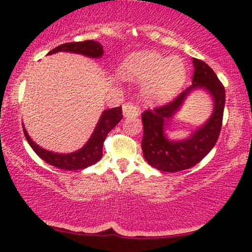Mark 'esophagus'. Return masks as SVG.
<instances>
[{"label":"esophagus","mask_w":252,"mask_h":252,"mask_svg":"<svg viewBox=\"0 0 252 252\" xmlns=\"http://www.w3.org/2000/svg\"><path fill=\"white\" fill-rule=\"evenodd\" d=\"M123 113L124 117H126V118H134V117H137L140 115V111L132 103H125L123 105Z\"/></svg>","instance_id":"esophagus-1"}]
</instances>
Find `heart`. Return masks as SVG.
I'll use <instances>...</instances> for the list:
<instances>
[{"label":"heart","instance_id":"1","mask_svg":"<svg viewBox=\"0 0 252 252\" xmlns=\"http://www.w3.org/2000/svg\"><path fill=\"white\" fill-rule=\"evenodd\" d=\"M187 73V66L182 58L167 57L156 50L133 53L120 66L123 79L143 81L141 86L142 97L155 104L171 101L184 87Z\"/></svg>","mask_w":252,"mask_h":252}]
</instances>
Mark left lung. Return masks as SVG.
Masks as SVG:
<instances>
[{"label": "left lung", "instance_id": "1", "mask_svg": "<svg viewBox=\"0 0 252 252\" xmlns=\"http://www.w3.org/2000/svg\"><path fill=\"white\" fill-rule=\"evenodd\" d=\"M192 85L168 104L142 113L143 157L148 164L163 172L190 168L208 155L218 140L225 108V88L217 74L203 61L192 60ZM204 90L212 96L214 109L210 118L184 140H171L164 130L180 111L188 96L195 90Z\"/></svg>", "mask_w": 252, "mask_h": 252}]
</instances>
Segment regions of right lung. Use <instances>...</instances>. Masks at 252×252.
<instances>
[{
    "label": "right lung",
    "mask_w": 252,
    "mask_h": 252,
    "mask_svg": "<svg viewBox=\"0 0 252 252\" xmlns=\"http://www.w3.org/2000/svg\"><path fill=\"white\" fill-rule=\"evenodd\" d=\"M60 51L80 54L89 58H101L103 56V46L97 41L93 40L84 41V42H70L61 44V46L49 51L48 55L60 53ZM122 119V106L104 110L101 117H99L94 132H93L92 136L89 137L85 146L81 149L70 154H57L43 149L31 139L24 124L23 128L27 142L30 143V146L35 151L37 156L42 158L46 163L51 165V166L62 168V170L77 171L91 166V165L97 163L101 159L103 156V143H104L106 135Z\"/></svg>",
    "instance_id": "add662e5"
}]
</instances>
